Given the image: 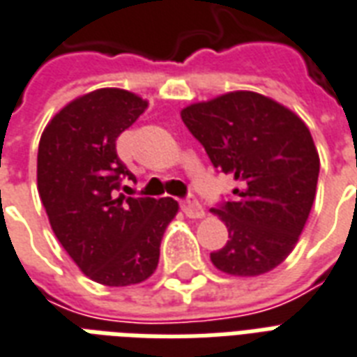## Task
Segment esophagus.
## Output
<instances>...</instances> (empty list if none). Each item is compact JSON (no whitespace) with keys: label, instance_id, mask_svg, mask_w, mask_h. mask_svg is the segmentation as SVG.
Returning <instances> with one entry per match:
<instances>
[{"label":"esophagus","instance_id":"esophagus-1","mask_svg":"<svg viewBox=\"0 0 357 357\" xmlns=\"http://www.w3.org/2000/svg\"><path fill=\"white\" fill-rule=\"evenodd\" d=\"M181 205L182 211H184V214H186L188 218H203V216H205V208H203V205L197 201L195 195L190 194L186 199L182 201Z\"/></svg>","mask_w":357,"mask_h":357}]
</instances>
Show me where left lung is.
Wrapping results in <instances>:
<instances>
[{"label": "left lung", "instance_id": "left-lung-1", "mask_svg": "<svg viewBox=\"0 0 357 357\" xmlns=\"http://www.w3.org/2000/svg\"><path fill=\"white\" fill-rule=\"evenodd\" d=\"M218 173L237 188L213 208L229 241L211 259L235 277L275 269L294 250L314 203L320 158L309 128L256 92H231L181 112Z\"/></svg>", "mask_w": 357, "mask_h": 357}]
</instances>
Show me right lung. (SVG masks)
Here are the masks:
<instances>
[{"instance_id": "1", "label": "right lung", "mask_w": 357, "mask_h": 357, "mask_svg": "<svg viewBox=\"0 0 357 357\" xmlns=\"http://www.w3.org/2000/svg\"><path fill=\"white\" fill-rule=\"evenodd\" d=\"M146 105L135 93L101 88L63 107L39 141L37 188L52 231L80 271L105 286L143 282L156 271L178 208L171 197H116L126 176L133 178L116 139Z\"/></svg>"}]
</instances>
